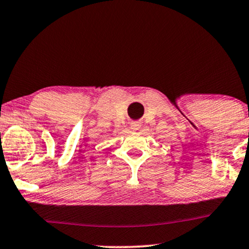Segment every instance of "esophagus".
Returning a JSON list of instances; mask_svg holds the SVG:
<instances>
[{"instance_id":"obj_1","label":"esophagus","mask_w":249,"mask_h":249,"mask_svg":"<svg viewBox=\"0 0 249 249\" xmlns=\"http://www.w3.org/2000/svg\"><path fill=\"white\" fill-rule=\"evenodd\" d=\"M131 128L133 129V131H136V129L140 128V124L139 123H132L131 124Z\"/></svg>"}]
</instances>
